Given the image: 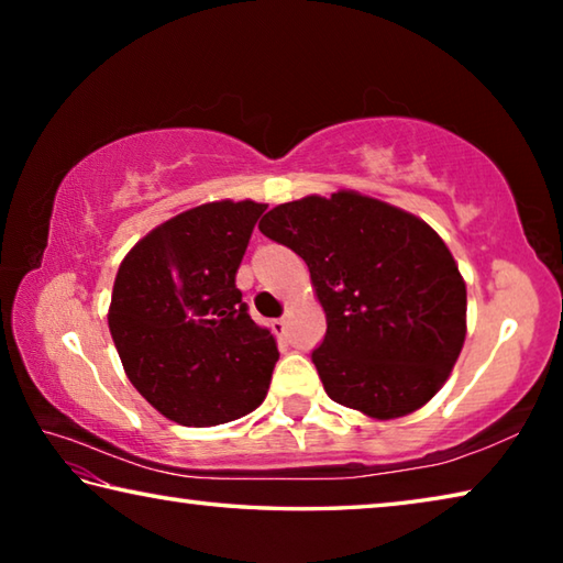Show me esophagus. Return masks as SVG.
<instances>
[{
    "label": "esophagus",
    "mask_w": 563,
    "mask_h": 563,
    "mask_svg": "<svg viewBox=\"0 0 563 563\" xmlns=\"http://www.w3.org/2000/svg\"><path fill=\"white\" fill-rule=\"evenodd\" d=\"M273 332H275V335H278V338H283L285 332H288V320H285V318L273 320Z\"/></svg>",
    "instance_id": "1"
}]
</instances>
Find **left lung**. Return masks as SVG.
Masks as SVG:
<instances>
[{"mask_svg":"<svg viewBox=\"0 0 563 563\" xmlns=\"http://www.w3.org/2000/svg\"><path fill=\"white\" fill-rule=\"evenodd\" d=\"M258 228L308 263L330 399L397 419L440 393L466 338V285L434 228L357 190L280 203Z\"/></svg>","mask_w":563,"mask_h":563,"instance_id":"obj_1","label":"left lung"}]
</instances>
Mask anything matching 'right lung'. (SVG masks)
<instances>
[{
	"label": "right lung",
	"instance_id": "right-lung-1",
	"mask_svg": "<svg viewBox=\"0 0 563 563\" xmlns=\"http://www.w3.org/2000/svg\"><path fill=\"white\" fill-rule=\"evenodd\" d=\"M265 208L196 206L156 225L119 265L109 305L113 345L131 385L184 427L231 422L268 395L278 347L235 288Z\"/></svg>",
	"mask_w": 563,
	"mask_h": 563
}]
</instances>
